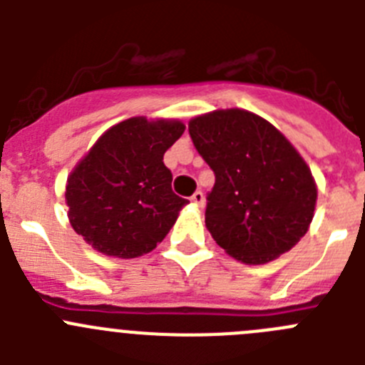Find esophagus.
<instances>
[{
    "mask_svg": "<svg viewBox=\"0 0 365 365\" xmlns=\"http://www.w3.org/2000/svg\"><path fill=\"white\" fill-rule=\"evenodd\" d=\"M190 201H192L195 206H199V208H202V206H205V195H202L201 190L193 193L192 197H190Z\"/></svg>",
    "mask_w": 365,
    "mask_h": 365,
    "instance_id": "1",
    "label": "esophagus"
}]
</instances>
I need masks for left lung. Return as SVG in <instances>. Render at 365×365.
Listing matches in <instances>:
<instances>
[{
    "instance_id": "8db88e82",
    "label": "left lung",
    "mask_w": 365,
    "mask_h": 365,
    "mask_svg": "<svg viewBox=\"0 0 365 365\" xmlns=\"http://www.w3.org/2000/svg\"><path fill=\"white\" fill-rule=\"evenodd\" d=\"M215 173L206 228L228 256L263 265L289 252L314 217L318 188L291 140L247 109H215L188 122Z\"/></svg>"
}]
</instances>
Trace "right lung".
I'll list each match as a JSON object with an SVG mask.
<instances>
[{"label": "right lung", "mask_w": 365, "mask_h": 365, "mask_svg": "<svg viewBox=\"0 0 365 365\" xmlns=\"http://www.w3.org/2000/svg\"><path fill=\"white\" fill-rule=\"evenodd\" d=\"M186 125L131 117L111 125L67 177L71 227L95 250L131 259L151 252L188 201L172 192L163 157Z\"/></svg>", "instance_id": "obj_1"}]
</instances>
